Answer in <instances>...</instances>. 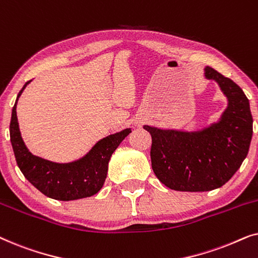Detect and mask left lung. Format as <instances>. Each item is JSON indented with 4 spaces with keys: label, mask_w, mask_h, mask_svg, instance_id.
I'll return each mask as SVG.
<instances>
[{
    "label": "left lung",
    "mask_w": 258,
    "mask_h": 258,
    "mask_svg": "<svg viewBox=\"0 0 258 258\" xmlns=\"http://www.w3.org/2000/svg\"><path fill=\"white\" fill-rule=\"evenodd\" d=\"M227 97L220 117L197 130L143 125L150 133L151 167L169 189L202 192L221 188L241 167L252 137V116L243 90L228 77L204 67Z\"/></svg>",
    "instance_id": "obj_1"
}]
</instances>
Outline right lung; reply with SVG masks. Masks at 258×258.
<instances>
[{"label":"right lung","mask_w":258,"mask_h":258,"mask_svg":"<svg viewBox=\"0 0 258 258\" xmlns=\"http://www.w3.org/2000/svg\"><path fill=\"white\" fill-rule=\"evenodd\" d=\"M30 82L28 81L17 95L9 126L10 142L20 170L35 188L50 199L74 201L95 195L104 184L112 153L132 133V129L125 128L103 137L82 157L67 163H58L36 156L24 144L16 115L17 101Z\"/></svg>","instance_id":"right-lung-1"}]
</instances>
